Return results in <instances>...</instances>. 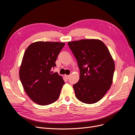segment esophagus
Returning <instances> with one entry per match:
<instances>
[{"label": "esophagus", "mask_w": 135, "mask_h": 135, "mask_svg": "<svg viewBox=\"0 0 135 135\" xmlns=\"http://www.w3.org/2000/svg\"><path fill=\"white\" fill-rule=\"evenodd\" d=\"M65 77L66 78V79H69V78L70 77V75H65Z\"/></svg>", "instance_id": "1"}]
</instances>
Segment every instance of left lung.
I'll return each instance as SVG.
<instances>
[{"label": "left lung", "instance_id": "8db88e82", "mask_svg": "<svg viewBox=\"0 0 135 135\" xmlns=\"http://www.w3.org/2000/svg\"><path fill=\"white\" fill-rule=\"evenodd\" d=\"M80 69L79 80L73 85L75 96L83 103L100 101L111 87L115 64L106 45L99 39L68 42Z\"/></svg>", "mask_w": 135, "mask_h": 135}]
</instances>
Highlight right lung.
Returning a JSON list of instances; mask_svg holds the SVG:
<instances>
[{
	"label": "right lung",
	"instance_id": "right-lung-1",
	"mask_svg": "<svg viewBox=\"0 0 135 135\" xmlns=\"http://www.w3.org/2000/svg\"><path fill=\"white\" fill-rule=\"evenodd\" d=\"M64 43L36 42L27 48L22 60L19 76L24 90L34 103L48 105L59 99L65 84L62 77L51 69Z\"/></svg>",
	"mask_w": 135,
	"mask_h": 135
}]
</instances>
